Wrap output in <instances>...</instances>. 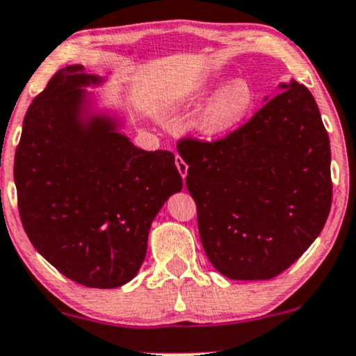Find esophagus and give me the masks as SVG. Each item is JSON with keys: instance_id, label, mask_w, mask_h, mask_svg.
<instances>
[{"instance_id": "esophagus-1", "label": "esophagus", "mask_w": 356, "mask_h": 356, "mask_svg": "<svg viewBox=\"0 0 356 356\" xmlns=\"http://www.w3.org/2000/svg\"><path fill=\"white\" fill-rule=\"evenodd\" d=\"M175 165H177V170H179V172H181L182 177H186L187 169H189V167H187V164H186V162H184V159H182L181 156H175Z\"/></svg>"}]
</instances>
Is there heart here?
<instances>
[{"label":"heart","instance_id":"obj_1","mask_svg":"<svg viewBox=\"0 0 356 356\" xmlns=\"http://www.w3.org/2000/svg\"><path fill=\"white\" fill-rule=\"evenodd\" d=\"M222 84H224V79H217L216 83L211 84V88H204V91H216ZM192 96H200V92L189 94V97ZM179 101L181 97L177 102ZM254 104L255 91L252 84L245 79H235L209 102V106L200 115L199 129L207 137L224 134L237 126L238 122H242L254 108Z\"/></svg>","mask_w":356,"mask_h":356}]
</instances>
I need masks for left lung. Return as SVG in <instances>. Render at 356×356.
Wrapping results in <instances>:
<instances>
[{"label": "left lung", "mask_w": 356, "mask_h": 356, "mask_svg": "<svg viewBox=\"0 0 356 356\" xmlns=\"http://www.w3.org/2000/svg\"><path fill=\"white\" fill-rule=\"evenodd\" d=\"M224 139H181L205 255L232 280H268L298 260L332 207L330 139L303 84H280Z\"/></svg>", "instance_id": "8db88e82"}]
</instances>
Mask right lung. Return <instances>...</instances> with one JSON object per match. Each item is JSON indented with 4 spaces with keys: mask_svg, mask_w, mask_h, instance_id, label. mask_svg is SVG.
<instances>
[{
    "mask_svg": "<svg viewBox=\"0 0 356 356\" xmlns=\"http://www.w3.org/2000/svg\"><path fill=\"white\" fill-rule=\"evenodd\" d=\"M81 64L59 70L24 115L15 156L19 217L33 247L63 275L115 289L144 262L151 224L182 177L169 151L147 152L91 114Z\"/></svg>",
    "mask_w": 356,
    "mask_h": 356,
    "instance_id": "obj_1",
    "label": "right lung"
}]
</instances>
